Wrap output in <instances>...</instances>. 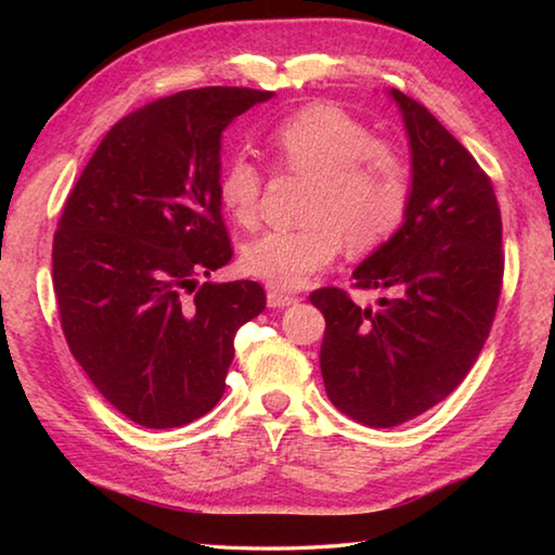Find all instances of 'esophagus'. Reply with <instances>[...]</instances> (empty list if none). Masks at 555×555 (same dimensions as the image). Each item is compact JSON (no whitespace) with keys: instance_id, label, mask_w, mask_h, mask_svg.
I'll use <instances>...</instances> for the list:
<instances>
[{"instance_id":"1","label":"esophagus","mask_w":555,"mask_h":555,"mask_svg":"<svg viewBox=\"0 0 555 555\" xmlns=\"http://www.w3.org/2000/svg\"><path fill=\"white\" fill-rule=\"evenodd\" d=\"M296 300H298V298L288 296V294H281V291H274V288H271L269 294H267L269 308H286V306H291V304H296Z\"/></svg>"}]
</instances>
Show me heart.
<instances>
[{
  "instance_id": "obj_1",
  "label": "heart",
  "mask_w": 555,
  "mask_h": 555,
  "mask_svg": "<svg viewBox=\"0 0 555 555\" xmlns=\"http://www.w3.org/2000/svg\"><path fill=\"white\" fill-rule=\"evenodd\" d=\"M274 162L311 178L298 230H269L242 251L247 274L276 291H296L335 259L340 242L370 251L406 218L411 166L399 146L379 142L372 127L331 105H308L269 134ZM259 166L237 156L222 168L218 195L230 218L251 228L261 201Z\"/></svg>"
}]
</instances>
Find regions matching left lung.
Masks as SVG:
<instances>
[{
  "instance_id": "1",
  "label": "left lung",
  "mask_w": 555,
  "mask_h": 555,
  "mask_svg": "<svg viewBox=\"0 0 555 555\" xmlns=\"http://www.w3.org/2000/svg\"><path fill=\"white\" fill-rule=\"evenodd\" d=\"M411 152L401 228L352 271L357 288L387 291L377 311L340 288L311 304L325 315L327 399L370 428L421 416L453 391L490 335L502 291V218L492 183L467 149L399 90Z\"/></svg>"
}]
</instances>
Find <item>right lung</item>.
<instances>
[{
  "label": "right lung",
  "mask_w": 555,
  "mask_h": 555,
  "mask_svg": "<svg viewBox=\"0 0 555 555\" xmlns=\"http://www.w3.org/2000/svg\"><path fill=\"white\" fill-rule=\"evenodd\" d=\"M274 92L201 88L119 119L65 201L53 288L75 360L112 406L176 428L220 401L234 335L267 306L232 259L218 183L222 131Z\"/></svg>",
  "instance_id": "1"
}]
</instances>
